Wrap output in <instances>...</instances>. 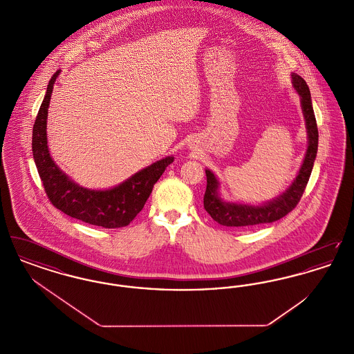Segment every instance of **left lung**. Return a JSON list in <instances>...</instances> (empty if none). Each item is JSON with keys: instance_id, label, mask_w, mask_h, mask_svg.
I'll use <instances>...</instances> for the list:
<instances>
[{"instance_id": "obj_1", "label": "left lung", "mask_w": 354, "mask_h": 354, "mask_svg": "<svg viewBox=\"0 0 354 354\" xmlns=\"http://www.w3.org/2000/svg\"><path fill=\"white\" fill-rule=\"evenodd\" d=\"M292 80H293L295 88L301 97V106H303L304 117L306 122V130H308V138H309L308 150H306V155H305L300 172L292 185L276 201L260 207H253L247 204H230V203L223 202L218 196L219 183L215 175L209 169H205L207 188L203 199L204 208L211 215V218L218 221L221 225L250 227L256 224L273 223L276 220L284 218L292 209H295L303 196L305 187L308 185L310 172L313 169L316 153H317L319 130H317L315 111L312 107L310 91L308 84L297 74H292Z\"/></svg>"}]
</instances>
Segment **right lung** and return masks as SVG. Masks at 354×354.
Masks as SVG:
<instances>
[{"mask_svg":"<svg viewBox=\"0 0 354 354\" xmlns=\"http://www.w3.org/2000/svg\"><path fill=\"white\" fill-rule=\"evenodd\" d=\"M58 74L59 71L54 73L49 81L46 95L34 122L32 138L34 162L46 196L57 209L74 219L103 228L126 227L142 211L153 185L162 176L166 167L174 162V158L167 156L153 163L113 189L94 191L75 185L55 166L48 150V107Z\"/></svg>","mask_w":354,"mask_h":354,"instance_id":"right-lung-1","label":"right lung"}]
</instances>
